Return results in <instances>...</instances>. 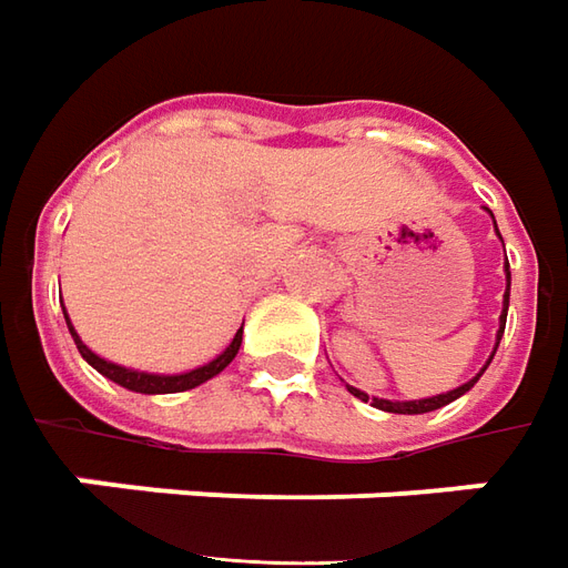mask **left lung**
Segmentation results:
<instances>
[{
  "label": "left lung",
  "instance_id": "1",
  "mask_svg": "<svg viewBox=\"0 0 568 568\" xmlns=\"http://www.w3.org/2000/svg\"><path fill=\"white\" fill-rule=\"evenodd\" d=\"M495 233H498V227H495ZM498 240H501V233H498ZM507 271V292H505V311H501V320H498V335H495V351H498V344H501V335H505V323H507V304H510V267H505ZM495 351H491V356H495ZM491 356H489V363H491ZM486 363V366H489ZM486 366H483V372H486ZM479 372V375H483ZM477 378H470L467 384H462V387H455V390H446V394H436V396H427V399H406V403H399V399H378V396H368L363 394V390H356V387H351L347 384V390H351L356 399H363V403H372L375 408H381V412H394V415H424V412H434V408H443V406H449V403H455L458 396H464L474 384L479 381Z\"/></svg>",
  "mask_w": 568,
  "mask_h": 568
}]
</instances>
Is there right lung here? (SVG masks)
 Wrapping results in <instances>:
<instances>
[{
  "label": "right lung",
  "instance_id": "1",
  "mask_svg": "<svg viewBox=\"0 0 568 568\" xmlns=\"http://www.w3.org/2000/svg\"><path fill=\"white\" fill-rule=\"evenodd\" d=\"M63 307V304H61ZM67 316V313H63ZM67 328H70V335L77 341L79 353H82V359L94 366L104 378L116 381L119 387H125V390H134V394H181V390H193V387H200L205 384L209 378H215L217 372H224V368L233 363V356L240 353V344H243V328L233 335L224 351L217 353L212 363H205L200 368H190V372H181V375H153V372H138V368H125V366H116V363H110L104 356H98L94 351H89L82 338L77 335V328L70 323V316H67Z\"/></svg>",
  "mask_w": 568,
  "mask_h": 568
}]
</instances>
